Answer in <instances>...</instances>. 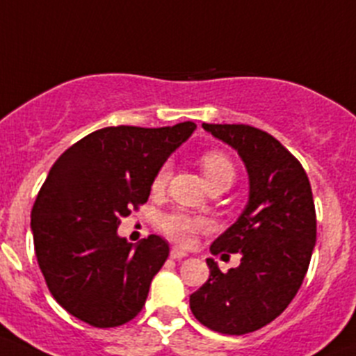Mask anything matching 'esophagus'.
<instances>
[{
	"mask_svg": "<svg viewBox=\"0 0 356 356\" xmlns=\"http://www.w3.org/2000/svg\"><path fill=\"white\" fill-rule=\"evenodd\" d=\"M170 257L172 259H184V257H188V254H186L184 250H181V248H172L170 250Z\"/></svg>",
	"mask_w": 356,
	"mask_h": 356,
	"instance_id": "esophagus-1",
	"label": "esophagus"
}]
</instances>
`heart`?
<instances>
[{
	"label": "heart",
	"mask_w": 356,
	"mask_h": 356,
	"mask_svg": "<svg viewBox=\"0 0 356 356\" xmlns=\"http://www.w3.org/2000/svg\"><path fill=\"white\" fill-rule=\"evenodd\" d=\"M200 167L205 174L209 186L217 184V182H226L231 186L234 181V165L229 158L220 151H207L200 156ZM170 163H163L158 172L154 174L151 189L154 193L161 191L167 186L170 179ZM161 231L170 238L172 241L179 245H188L196 233L207 227V220L203 217L195 216V213L184 212V210H174L170 213H165L160 222Z\"/></svg>",
	"instance_id": "heart-1"
}]
</instances>
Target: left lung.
Listing matches in <instances>:
<instances>
[{"label": "left lung", "instance_id": "1", "mask_svg": "<svg viewBox=\"0 0 356 356\" xmlns=\"http://www.w3.org/2000/svg\"><path fill=\"white\" fill-rule=\"evenodd\" d=\"M203 129L238 151L250 181L248 205L212 245L213 255L240 254L227 273L207 259L210 277L189 298L200 323L229 336L254 332L285 312L301 289L316 240L312 186L298 158L250 125Z\"/></svg>", "mask_w": 356, "mask_h": 356}]
</instances>
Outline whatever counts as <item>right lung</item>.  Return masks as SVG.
I'll use <instances>...</instances> for the list:
<instances>
[{"mask_svg": "<svg viewBox=\"0 0 356 356\" xmlns=\"http://www.w3.org/2000/svg\"><path fill=\"white\" fill-rule=\"evenodd\" d=\"M196 130L106 127L58 156L31 212L34 252L55 301L81 322L109 329L146 305L168 243L151 234L136 248L120 238L122 217L147 202L168 154Z\"/></svg>", "mask_w": 356, "mask_h": 356, "instance_id": "obj_1", "label": "right lung"}]
</instances>
